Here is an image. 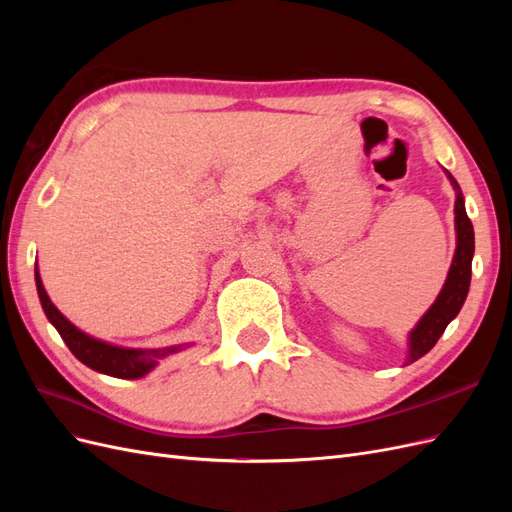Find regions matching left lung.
Returning a JSON list of instances; mask_svg holds the SVG:
<instances>
[{
  "label": "left lung",
  "instance_id": "1",
  "mask_svg": "<svg viewBox=\"0 0 512 512\" xmlns=\"http://www.w3.org/2000/svg\"><path fill=\"white\" fill-rule=\"evenodd\" d=\"M446 177L455 188V232H457V247L455 256L448 269L446 282L438 294V299L423 314V318L416 322V327L408 335V359L406 365L414 363L425 356L436 342L448 322L455 320L463 301L468 297L470 290V277H472V256H474V228L466 213V200H463L459 183L455 177L446 170Z\"/></svg>",
  "mask_w": 512,
  "mask_h": 512
}]
</instances>
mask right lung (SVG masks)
<instances>
[{
	"label": "right lung",
	"instance_id": "add662e5",
	"mask_svg": "<svg viewBox=\"0 0 512 512\" xmlns=\"http://www.w3.org/2000/svg\"><path fill=\"white\" fill-rule=\"evenodd\" d=\"M36 288H38V297L46 318H49V322L57 329V333L61 335V339H64L70 352L83 365H87L94 371H100V374L123 378V380L143 378L149 374V371L156 369L158 363L166 359V356L181 352L183 348L190 346V344H179V346H166V348H126V346L102 342V339L91 337L79 327H74V324L53 305L49 294H46L42 286L38 265H36Z\"/></svg>",
	"mask_w": 512,
	"mask_h": 512
}]
</instances>
